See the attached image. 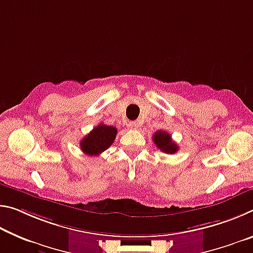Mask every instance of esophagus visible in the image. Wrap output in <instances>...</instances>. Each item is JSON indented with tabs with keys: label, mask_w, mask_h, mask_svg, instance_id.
Wrapping results in <instances>:
<instances>
[{
	"label": "esophagus",
	"mask_w": 253,
	"mask_h": 253,
	"mask_svg": "<svg viewBox=\"0 0 253 253\" xmlns=\"http://www.w3.org/2000/svg\"><path fill=\"white\" fill-rule=\"evenodd\" d=\"M128 127L129 128H131V129H137V123H135V122H130L129 124H128Z\"/></svg>",
	"instance_id": "esophagus-1"
}]
</instances>
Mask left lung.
Returning a JSON list of instances; mask_svg holds the SVG:
<instances>
[{
    "label": "left lung",
    "instance_id": "8db88e82",
    "mask_svg": "<svg viewBox=\"0 0 253 253\" xmlns=\"http://www.w3.org/2000/svg\"><path fill=\"white\" fill-rule=\"evenodd\" d=\"M153 142L156 147L166 154H174L178 151V146L172 140V137L165 130H158L153 136Z\"/></svg>",
    "mask_w": 253,
    "mask_h": 253
}]
</instances>
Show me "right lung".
Listing matches in <instances>:
<instances>
[{
    "label": "right lung",
    "instance_id": "1",
    "mask_svg": "<svg viewBox=\"0 0 253 253\" xmlns=\"http://www.w3.org/2000/svg\"><path fill=\"white\" fill-rule=\"evenodd\" d=\"M117 128L99 124L97 127L80 140V148L89 156H98L114 143Z\"/></svg>",
    "mask_w": 253,
    "mask_h": 253
}]
</instances>
